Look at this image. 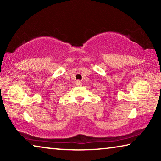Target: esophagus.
<instances>
[{
    "mask_svg": "<svg viewBox=\"0 0 161 161\" xmlns=\"http://www.w3.org/2000/svg\"><path fill=\"white\" fill-rule=\"evenodd\" d=\"M81 84H82V82H81V81H80V80H77V81H76V85H77V86H81Z\"/></svg>",
    "mask_w": 161,
    "mask_h": 161,
    "instance_id": "1",
    "label": "esophagus"
}]
</instances>
